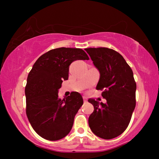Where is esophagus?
I'll use <instances>...</instances> for the list:
<instances>
[{
  "instance_id": "34e87169",
  "label": "esophagus",
  "mask_w": 159,
  "mask_h": 159,
  "mask_svg": "<svg viewBox=\"0 0 159 159\" xmlns=\"http://www.w3.org/2000/svg\"><path fill=\"white\" fill-rule=\"evenodd\" d=\"M83 101H84V102H87V97L83 96Z\"/></svg>"
}]
</instances>
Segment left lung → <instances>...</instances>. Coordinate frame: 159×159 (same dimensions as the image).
<instances>
[{
    "mask_svg": "<svg viewBox=\"0 0 159 159\" xmlns=\"http://www.w3.org/2000/svg\"><path fill=\"white\" fill-rule=\"evenodd\" d=\"M85 50L100 74L96 89L103 90L102 96L107 100L104 104L94 99H88L94 107L88 124L99 138H116L128 128L135 108L137 86L133 72L116 51L107 48Z\"/></svg>",
    "mask_w": 159,
    "mask_h": 159,
    "instance_id": "1",
    "label": "left lung"
}]
</instances>
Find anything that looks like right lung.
I'll return each instance as SVG.
<instances>
[{
  "mask_svg": "<svg viewBox=\"0 0 159 159\" xmlns=\"http://www.w3.org/2000/svg\"><path fill=\"white\" fill-rule=\"evenodd\" d=\"M89 60L80 48H60L42 55L29 72L25 87L26 113L36 133L56 141L71 131L74 117L83 100L77 92L61 99L58 90L69 78V65L76 60Z\"/></svg>",
  "mask_w": 159,
  "mask_h": 159,
  "instance_id": "obj_1",
  "label": "right lung"
}]
</instances>
